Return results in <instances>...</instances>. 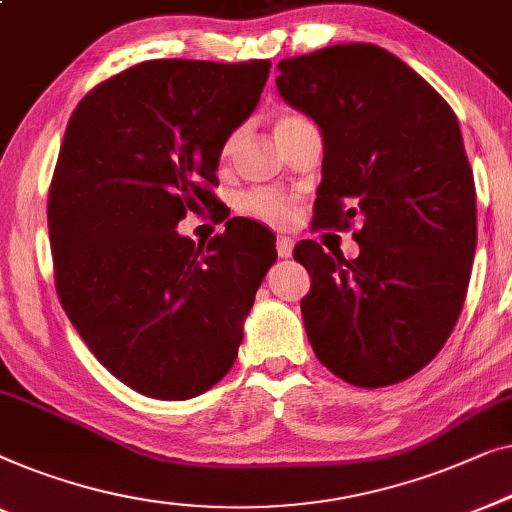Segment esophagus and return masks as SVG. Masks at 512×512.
<instances>
[{"instance_id": "esophagus-1", "label": "esophagus", "mask_w": 512, "mask_h": 512, "mask_svg": "<svg viewBox=\"0 0 512 512\" xmlns=\"http://www.w3.org/2000/svg\"><path fill=\"white\" fill-rule=\"evenodd\" d=\"M276 250L280 257H292V250H294V241L290 236H278L276 239Z\"/></svg>"}]
</instances>
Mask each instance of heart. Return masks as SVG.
<instances>
[{
  "label": "heart",
  "instance_id": "1",
  "mask_svg": "<svg viewBox=\"0 0 512 512\" xmlns=\"http://www.w3.org/2000/svg\"><path fill=\"white\" fill-rule=\"evenodd\" d=\"M301 122H306L304 118H299V115H292V113H280L276 120H273V129H276V136L285 134L287 129L301 125ZM234 146V136L225 143V150H222V155L229 153V148ZM241 211L250 215V218L255 220H262L266 225H285L287 220L292 218L294 213V199L290 194H283L278 190H273V187H257V190H250L241 197Z\"/></svg>",
  "mask_w": 512,
  "mask_h": 512
}]
</instances>
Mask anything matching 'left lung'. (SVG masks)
Here are the masks:
<instances>
[{"label":"left lung","mask_w":512,"mask_h":512,"mask_svg":"<svg viewBox=\"0 0 512 512\" xmlns=\"http://www.w3.org/2000/svg\"><path fill=\"white\" fill-rule=\"evenodd\" d=\"M278 92L320 127L315 227L359 220V257L299 241L315 355L357 387L401 383L448 341L478 241L475 185L448 102L397 55L341 43L278 64Z\"/></svg>","instance_id":"left-lung-1"}]
</instances>
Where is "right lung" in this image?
Wrapping results in <instances>:
<instances>
[{
    "label": "right lung",
    "instance_id": "right-lung-1",
    "mask_svg": "<svg viewBox=\"0 0 512 512\" xmlns=\"http://www.w3.org/2000/svg\"><path fill=\"white\" fill-rule=\"evenodd\" d=\"M269 69L148 60L71 113L48 192L57 297L92 355L146 397L185 401L225 378L278 257L271 229L250 218L199 246L176 229L218 204L222 148Z\"/></svg>",
    "mask_w": 512,
    "mask_h": 512
}]
</instances>
